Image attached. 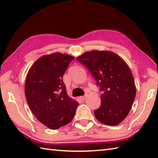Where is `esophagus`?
Listing matches in <instances>:
<instances>
[{"instance_id": "obj_1", "label": "esophagus", "mask_w": 158, "mask_h": 158, "mask_svg": "<svg viewBox=\"0 0 158 158\" xmlns=\"http://www.w3.org/2000/svg\"><path fill=\"white\" fill-rule=\"evenodd\" d=\"M87 98V95H84V96H81V97H79V98H80L81 101L85 100V98Z\"/></svg>"}]
</instances>
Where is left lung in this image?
<instances>
[{
  "label": "left lung",
  "instance_id": "obj_1",
  "mask_svg": "<svg viewBox=\"0 0 158 158\" xmlns=\"http://www.w3.org/2000/svg\"><path fill=\"white\" fill-rule=\"evenodd\" d=\"M77 60L91 72L102 92L101 105L94 111L96 118L109 126L122 123L132 109L136 92L132 73L127 63L109 51L87 52Z\"/></svg>",
  "mask_w": 158,
  "mask_h": 158
}]
</instances>
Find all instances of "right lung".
<instances>
[{
	"label": "right lung",
	"mask_w": 158,
	"mask_h": 158,
	"mask_svg": "<svg viewBox=\"0 0 158 158\" xmlns=\"http://www.w3.org/2000/svg\"><path fill=\"white\" fill-rule=\"evenodd\" d=\"M74 57L54 53L40 57L26 76L25 95L31 111L40 123L52 130L69 124L79 103L66 91L63 76Z\"/></svg>",
	"instance_id": "right-lung-1"
}]
</instances>
